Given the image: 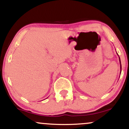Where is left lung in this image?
I'll return each instance as SVG.
<instances>
[{"mask_svg": "<svg viewBox=\"0 0 129 129\" xmlns=\"http://www.w3.org/2000/svg\"><path fill=\"white\" fill-rule=\"evenodd\" d=\"M117 55L118 56V55L117 53ZM118 57H119V56H118ZM119 61H120V74H121V61H120V58L119 57Z\"/></svg>", "mask_w": 129, "mask_h": 129, "instance_id": "1", "label": "left lung"}]
</instances>
